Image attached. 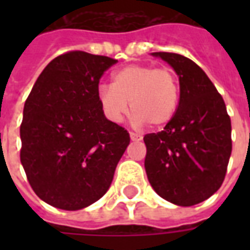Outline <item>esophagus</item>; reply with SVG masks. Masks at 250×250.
<instances>
[{"mask_svg": "<svg viewBox=\"0 0 250 250\" xmlns=\"http://www.w3.org/2000/svg\"><path fill=\"white\" fill-rule=\"evenodd\" d=\"M130 138L131 141H142V135H139V134H135V132H130Z\"/></svg>", "mask_w": 250, "mask_h": 250, "instance_id": "1", "label": "esophagus"}]
</instances>
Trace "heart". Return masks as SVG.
<instances>
[{
    "label": "heart",
    "mask_w": 250,
    "mask_h": 250,
    "mask_svg": "<svg viewBox=\"0 0 250 250\" xmlns=\"http://www.w3.org/2000/svg\"><path fill=\"white\" fill-rule=\"evenodd\" d=\"M98 100L105 118L114 123L125 118L130 103L138 125L146 122L162 127L178 109L181 82L171 66L131 64L114 72L111 85L98 88Z\"/></svg>",
    "instance_id": "1"
}]
</instances>
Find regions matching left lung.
<instances>
[{"label":"left lung","instance_id":"left-lung-1","mask_svg":"<svg viewBox=\"0 0 250 250\" xmlns=\"http://www.w3.org/2000/svg\"><path fill=\"white\" fill-rule=\"evenodd\" d=\"M173 66L181 82L174 118L143 141L147 178L162 198L193 206L221 188L231 154V123L224 99L201 68L188 57L155 52Z\"/></svg>","mask_w":250,"mask_h":250}]
</instances>
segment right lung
<instances>
[{"instance_id":"obj_1","label":"right lung","mask_w":250,"mask_h":250,"mask_svg":"<svg viewBox=\"0 0 250 250\" xmlns=\"http://www.w3.org/2000/svg\"><path fill=\"white\" fill-rule=\"evenodd\" d=\"M116 62L66 52L45 66L25 102L20 159L33 191L55 208L80 210L102 198L130 145L98 100L99 82Z\"/></svg>"}]
</instances>
